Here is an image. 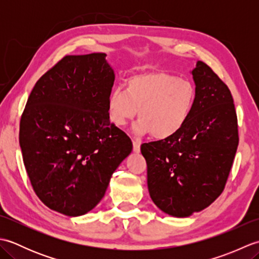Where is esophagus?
Wrapping results in <instances>:
<instances>
[{
    "label": "esophagus",
    "instance_id": "esophagus-1",
    "mask_svg": "<svg viewBox=\"0 0 259 259\" xmlns=\"http://www.w3.org/2000/svg\"><path fill=\"white\" fill-rule=\"evenodd\" d=\"M133 145H134V151L135 152H139L140 151V141L134 139L133 140Z\"/></svg>",
    "mask_w": 259,
    "mask_h": 259
}]
</instances>
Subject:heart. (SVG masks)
<instances>
[{
  "instance_id": "b5f03b06",
  "label": "heart",
  "mask_w": 259,
  "mask_h": 259,
  "mask_svg": "<svg viewBox=\"0 0 259 259\" xmlns=\"http://www.w3.org/2000/svg\"><path fill=\"white\" fill-rule=\"evenodd\" d=\"M197 91L191 81L164 71L133 75L125 90L115 88L108 97V115L117 126L136 118L137 134H151L159 140L177 135L188 122Z\"/></svg>"
}]
</instances>
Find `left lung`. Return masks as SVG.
Returning a JSON list of instances; mask_svg holds the SVG:
<instances>
[{
	"mask_svg": "<svg viewBox=\"0 0 259 259\" xmlns=\"http://www.w3.org/2000/svg\"><path fill=\"white\" fill-rule=\"evenodd\" d=\"M191 73L197 97L188 122L171 138L141 145L151 199L175 217L200 211L221 196L239 142L228 87L202 61Z\"/></svg>",
	"mask_w": 259,
	"mask_h": 259,
	"instance_id": "1",
	"label": "left lung"
}]
</instances>
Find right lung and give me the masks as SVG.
Segmentation results:
<instances>
[{
  "label": "right lung",
  "mask_w": 259,
  "mask_h": 259,
  "mask_svg": "<svg viewBox=\"0 0 259 259\" xmlns=\"http://www.w3.org/2000/svg\"><path fill=\"white\" fill-rule=\"evenodd\" d=\"M106 53L65 56L37 80L19 141L33 190L52 210L84 214L103 198L133 142L110 122L114 73Z\"/></svg>",
  "instance_id": "obj_1"
}]
</instances>
